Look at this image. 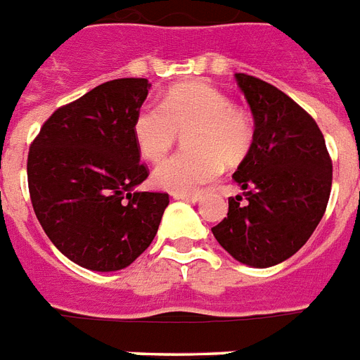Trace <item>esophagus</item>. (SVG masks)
<instances>
[{
    "label": "esophagus",
    "instance_id": "obj_1",
    "mask_svg": "<svg viewBox=\"0 0 360 360\" xmlns=\"http://www.w3.org/2000/svg\"><path fill=\"white\" fill-rule=\"evenodd\" d=\"M172 198H176V200H186V202H198V200H200V195L198 193H189V195L172 193Z\"/></svg>",
    "mask_w": 360,
    "mask_h": 360
}]
</instances>
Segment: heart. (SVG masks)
Instances as JSON below:
<instances>
[{"instance_id": "b5f03b06", "label": "heart", "mask_w": 360, "mask_h": 360, "mask_svg": "<svg viewBox=\"0 0 360 360\" xmlns=\"http://www.w3.org/2000/svg\"><path fill=\"white\" fill-rule=\"evenodd\" d=\"M184 131H188L184 139L188 150L174 154L152 172L158 188L171 193H197L219 176L223 163L240 165L255 139L249 113L204 82L171 89L162 108L146 103L137 109L131 122L135 145L148 162H160Z\"/></svg>"}]
</instances>
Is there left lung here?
<instances>
[{"label":"left lung","instance_id":"8db88e82","mask_svg":"<svg viewBox=\"0 0 360 360\" xmlns=\"http://www.w3.org/2000/svg\"><path fill=\"white\" fill-rule=\"evenodd\" d=\"M236 82L255 139L232 176L243 197L229 198V214L212 232L234 260L271 267L294 257L326 214L333 163L318 124L294 100L258 77L236 74Z\"/></svg>","mask_w":360,"mask_h":360}]
</instances>
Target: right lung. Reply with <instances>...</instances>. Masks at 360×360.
Wrapping results in <instances>:
<instances>
[{
    "label": "right lung",
    "instance_id": "right-lung-1",
    "mask_svg": "<svg viewBox=\"0 0 360 360\" xmlns=\"http://www.w3.org/2000/svg\"><path fill=\"white\" fill-rule=\"evenodd\" d=\"M150 83H102L46 120L27 156L37 219L51 243L91 271H119L146 251L169 195L137 191L148 176L131 134Z\"/></svg>",
    "mask_w": 360,
    "mask_h": 360
}]
</instances>
